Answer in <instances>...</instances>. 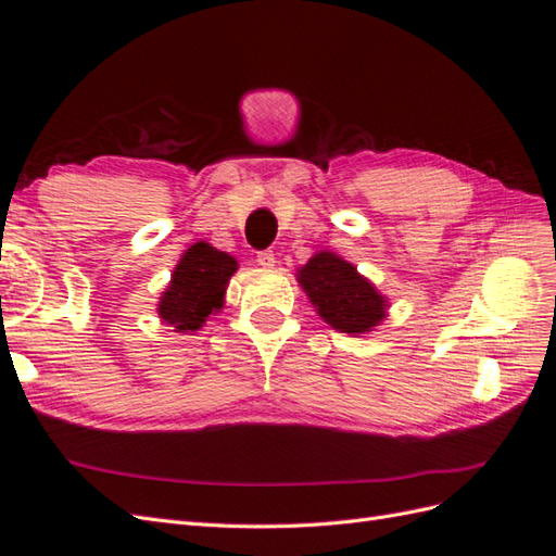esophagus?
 Masks as SVG:
<instances>
[{
	"instance_id": "34e87169",
	"label": "esophagus",
	"mask_w": 556,
	"mask_h": 556,
	"mask_svg": "<svg viewBox=\"0 0 556 556\" xmlns=\"http://www.w3.org/2000/svg\"><path fill=\"white\" fill-rule=\"evenodd\" d=\"M257 264L264 266V268H274V266H276L274 250H262V252H257Z\"/></svg>"
}]
</instances>
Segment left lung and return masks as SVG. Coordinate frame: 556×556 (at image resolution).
<instances>
[{"instance_id":"1","label":"left lung","mask_w":556,"mask_h":556,"mask_svg":"<svg viewBox=\"0 0 556 556\" xmlns=\"http://www.w3.org/2000/svg\"><path fill=\"white\" fill-rule=\"evenodd\" d=\"M296 280L311 304L336 331L366 333L378 327L387 313V299L357 274V268L333 252L319 250L299 268Z\"/></svg>"}]
</instances>
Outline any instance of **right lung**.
I'll list each match as a JSON object with an SVG mask.
<instances>
[{
  "mask_svg": "<svg viewBox=\"0 0 556 556\" xmlns=\"http://www.w3.org/2000/svg\"><path fill=\"white\" fill-rule=\"evenodd\" d=\"M237 268L239 262L223 250L204 241L190 245L174 268L169 288L160 296V317L180 333L201 329L223 308L227 282Z\"/></svg>",
  "mask_w": 556,
  "mask_h": 556,
  "instance_id": "1",
  "label": "right lung"
}]
</instances>
